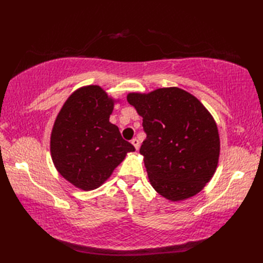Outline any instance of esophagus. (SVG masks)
Segmentation results:
<instances>
[{
  "label": "esophagus",
  "mask_w": 263,
  "mask_h": 263,
  "mask_svg": "<svg viewBox=\"0 0 263 263\" xmlns=\"http://www.w3.org/2000/svg\"><path fill=\"white\" fill-rule=\"evenodd\" d=\"M131 143L133 144V146H135V148H136L137 150H138L139 148H140V141H139V140H138V139H136V138H135V139H133V140L131 141Z\"/></svg>",
  "instance_id": "34e87169"
}]
</instances>
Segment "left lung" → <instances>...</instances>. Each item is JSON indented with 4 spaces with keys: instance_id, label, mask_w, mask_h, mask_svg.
<instances>
[{
    "instance_id": "8db88e82",
    "label": "left lung",
    "mask_w": 263,
    "mask_h": 263,
    "mask_svg": "<svg viewBox=\"0 0 263 263\" xmlns=\"http://www.w3.org/2000/svg\"><path fill=\"white\" fill-rule=\"evenodd\" d=\"M127 102L147 133L140 148L152 186L177 202L202 191L218 166L220 139L210 111L177 87L130 92Z\"/></svg>"
}]
</instances>
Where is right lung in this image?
Here are the masks:
<instances>
[{"label": "right lung", "mask_w": 263, "mask_h": 263, "mask_svg": "<svg viewBox=\"0 0 263 263\" xmlns=\"http://www.w3.org/2000/svg\"><path fill=\"white\" fill-rule=\"evenodd\" d=\"M116 103L102 87L83 86L70 95L55 119L49 142L53 164L82 191L102 186L126 155L136 152L109 122Z\"/></svg>", "instance_id": "add662e5"}]
</instances>
